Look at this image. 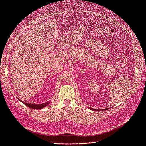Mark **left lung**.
Instances as JSON below:
<instances>
[{
    "instance_id": "1",
    "label": "left lung",
    "mask_w": 146,
    "mask_h": 146,
    "mask_svg": "<svg viewBox=\"0 0 146 146\" xmlns=\"http://www.w3.org/2000/svg\"><path fill=\"white\" fill-rule=\"evenodd\" d=\"M90 109L93 110H95V111H103V110H107V109H101V110H100V109H91V108H90Z\"/></svg>"
}]
</instances>
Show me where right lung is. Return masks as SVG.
Returning a JSON list of instances; mask_svg holds the SVG:
<instances>
[{
    "label": "right lung",
    "mask_w": 146,
    "mask_h": 146,
    "mask_svg": "<svg viewBox=\"0 0 146 146\" xmlns=\"http://www.w3.org/2000/svg\"><path fill=\"white\" fill-rule=\"evenodd\" d=\"M20 101H21L22 103H23L25 105H26L27 106H28L31 109H43V107H45V106H46L49 103H42V104H30V103H26L23 102V101L20 100L19 98H18Z\"/></svg>",
    "instance_id": "add662e5"
}]
</instances>
